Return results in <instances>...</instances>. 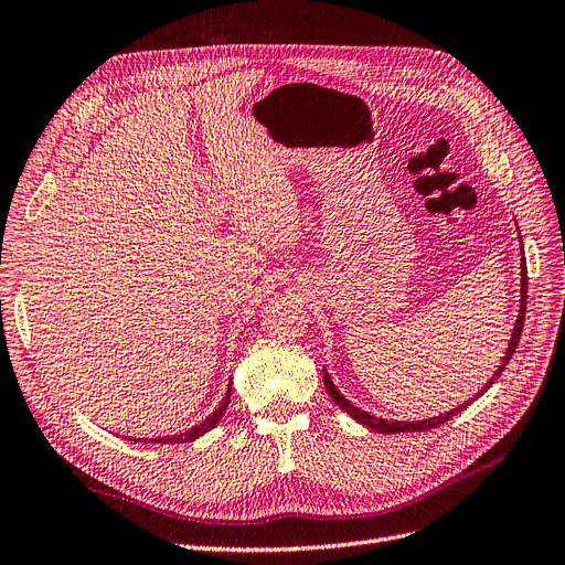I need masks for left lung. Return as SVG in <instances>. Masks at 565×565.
<instances>
[{
	"instance_id": "left-lung-1",
	"label": "left lung",
	"mask_w": 565,
	"mask_h": 565,
	"mask_svg": "<svg viewBox=\"0 0 565 565\" xmlns=\"http://www.w3.org/2000/svg\"><path fill=\"white\" fill-rule=\"evenodd\" d=\"M523 252V249H521ZM523 264H521V303H519V318H516V324H514V329H512V339H510V345H508V353H504V358H502V364L498 366V372L491 376V381L486 383V387L481 393H477L470 402H475L477 397H481L486 391H489V387L498 381V376L504 372V366L510 364V360H512V355H514V350H516V345H519V339H521V332H523V320H526V299H529V278H526V257L521 259ZM322 379H324V387H327V393H329V397L334 399V404H339L343 412L348 414V416H353L358 423H362V425H366V427H372V430H376V433H383V435H395V433H423V430H433V427H437V425H441V423H446V420H451L456 414H460L465 406L468 404H460L458 408H451V412H446V414H441V416H435V418H423V420H385V418H376V416H372V414H366V412H362L360 406H355V404H350L339 391H337V385H334V381L329 379V374L324 372L322 374Z\"/></svg>"
}]
</instances>
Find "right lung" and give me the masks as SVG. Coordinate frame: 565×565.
Segmentation results:
<instances>
[{
    "mask_svg": "<svg viewBox=\"0 0 565 565\" xmlns=\"http://www.w3.org/2000/svg\"><path fill=\"white\" fill-rule=\"evenodd\" d=\"M228 402H231V385H228V391H226V397L222 399V404L215 408V412H212L203 423H199V425H193L191 430H186V433H180V435H170V437H157V439H149V441H153V444H184V441H193V439H199L201 435H205L207 430H212V427H215L220 420H222V416H224V412H226V406H228ZM135 441H145V439H135Z\"/></svg>",
    "mask_w": 565,
    "mask_h": 565,
    "instance_id": "add662e5",
    "label": "right lung"
}]
</instances>
